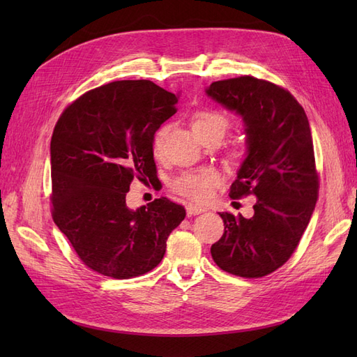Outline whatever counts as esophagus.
Instances as JSON below:
<instances>
[{"label":"esophagus","mask_w":357,"mask_h":357,"mask_svg":"<svg viewBox=\"0 0 357 357\" xmlns=\"http://www.w3.org/2000/svg\"><path fill=\"white\" fill-rule=\"evenodd\" d=\"M204 211H205V208L198 207V205H195V204H188V205H186V213H188V215H197V214H201V213H204Z\"/></svg>","instance_id":"34e87169"}]
</instances>
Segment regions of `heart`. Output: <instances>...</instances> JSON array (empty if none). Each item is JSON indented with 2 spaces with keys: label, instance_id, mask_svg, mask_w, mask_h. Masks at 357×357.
Instances as JSON below:
<instances>
[{
  "label": "heart",
  "instance_id": "b5f03b06",
  "mask_svg": "<svg viewBox=\"0 0 357 357\" xmlns=\"http://www.w3.org/2000/svg\"><path fill=\"white\" fill-rule=\"evenodd\" d=\"M193 131L199 134L202 131H208V129H222L225 132L229 128L228 117L218 112H201L193 117ZM165 138V129H159L153 139V152L159 155L164 144ZM222 176L218 169L214 168H202L197 171L183 172L180 177L172 181V189H174L180 195H185L193 201H207L213 190L220 185Z\"/></svg>",
  "mask_w": 357,
  "mask_h": 357
}]
</instances>
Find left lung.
I'll return each mask as SVG.
<instances>
[{
	"mask_svg": "<svg viewBox=\"0 0 357 357\" xmlns=\"http://www.w3.org/2000/svg\"><path fill=\"white\" fill-rule=\"evenodd\" d=\"M205 93L244 125L245 158L229 197H256L250 219L219 213L225 232L211 256L226 273L264 277L287 262L316 207L319 177L308 119L287 91L250 75L213 82Z\"/></svg>",
	"mask_w": 357,
	"mask_h": 357,
	"instance_id": "8db88e82",
	"label": "left lung"
}]
</instances>
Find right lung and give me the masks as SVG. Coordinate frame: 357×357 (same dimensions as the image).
Masks as SVG:
<instances>
[{"instance_id":"1","label":"right lung","mask_w":357,"mask_h":357,"mask_svg":"<svg viewBox=\"0 0 357 357\" xmlns=\"http://www.w3.org/2000/svg\"><path fill=\"white\" fill-rule=\"evenodd\" d=\"M177 101L150 80H122L86 92L59 117L50 142L53 220L96 273L123 280L152 271L185 219L168 198L126 205L134 177L156 172L155 132Z\"/></svg>"}]
</instances>
